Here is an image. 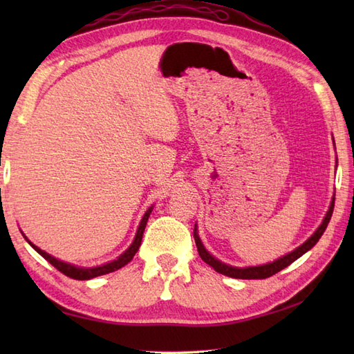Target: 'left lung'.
Listing matches in <instances>:
<instances>
[{
    "mask_svg": "<svg viewBox=\"0 0 354 354\" xmlns=\"http://www.w3.org/2000/svg\"><path fill=\"white\" fill-rule=\"evenodd\" d=\"M333 208H335V194H333V198H332V202H330L328 212L326 213L324 219H322V222H321L319 227L317 228V231H315L313 234L309 239H307L303 245H299L298 248H295V250L288 252L286 255H283V257H280V259H277V260L270 261V263H266V265L246 266V268H237V266L227 265V263L217 260L214 255H212L205 250V246H204V243H202V240H201V237L198 234V225H194L193 236H194V242H196L198 252L201 255V259L204 260L207 265L212 266L216 270V272L223 274V275L231 277V278H242V280H261V278H268L270 275L280 272L281 269L288 268L290 263H293L297 259L301 257L303 254H306L307 251L312 250V248L318 243V240L321 239V236L324 234L327 225H328L330 219H332Z\"/></svg>",
    "mask_w": 354,
    "mask_h": 354,
    "instance_id": "obj_1",
    "label": "left lung"
}]
</instances>
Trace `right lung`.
Wrapping results in <instances>:
<instances>
[{
	"label": "right lung",
	"mask_w": 354,
	"mask_h": 354,
	"mask_svg": "<svg viewBox=\"0 0 354 354\" xmlns=\"http://www.w3.org/2000/svg\"><path fill=\"white\" fill-rule=\"evenodd\" d=\"M152 209H153V205L149 207L147 212L145 213V216H142V219H141V222H140V225H138L137 234H135L133 242L131 243V246L127 248V250H126L122 255H118V257H117L115 260L104 263V265H100V266H94V268H82V266L71 265V263H66V261H62V260H59V259H56V257H53V255H50L48 252L42 251L41 248H37L35 243L30 242V240L26 237V234H24V232H22V231H21V234L24 236V239L27 240L28 245L32 246L37 254H41L45 260H47L48 263H51L53 266L61 270V272L65 274L66 277L74 278V280H91V278H94V277H99V275H104V274L114 272V270L126 266L127 263H129V261L133 259V255L137 254V251L140 250V246H141L142 232H145V228H146V225H147L149 216H150V213H152Z\"/></svg>",
	"instance_id": "right-lung-1"
}]
</instances>
